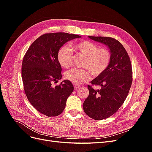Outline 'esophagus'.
Wrapping results in <instances>:
<instances>
[{"instance_id":"esophagus-1","label":"esophagus","mask_w":152,"mask_h":152,"mask_svg":"<svg viewBox=\"0 0 152 152\" xmlns=\"http://www.w3.org/2000/svg\"><path fill=\"white\" fill-rule=\"evenodd\" d=\"M73 86H74V88H75V89H77V88H79V87H80V85L75 84H73Z\"/></svg>"}]
</instances>
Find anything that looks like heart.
Segmentation results:
<instances>
[{"instance_id":"obj_1","label":"heart","mask_w":152,"mask_h":152,"mask_svg":"<svg viewBox=\"0 0 152 152\" xmlns=\"http://www.w3.org/2000/svg\"><path fill=\"white\" fill-rule=\"evenodd\" d=\"M76 52L86 56L83 67L86 69L73 68L65 73L66 79L72 83L80 84L91 79L92 73L98 77L108 68L112 59V54L107 48H99L98 45L88 40L79 41L72 45ZM58 61L62 67L70 68L72 65L73 53L67 46L59 48L57 53Z\"/></svg>"}]
</instances>
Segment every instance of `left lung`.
Segmentation results:
<instances>
[{"label": "left lung", "instance_id": "left-lung-1", "mask_svg": "<svg viewBox=\"0 0 152 152\" xmlns=\"http://www.w3.org/2000/svg\"><path fill=\"white\" fill-rule=\"evenodd\" d=\"M89 38L107 45L112 54L108 68L91 82L100 89L87 86L89 94L83 103L87 115L99 121L112 116L122 105L132 84V70L129 56L119 41L107 37Z\"/></svg>", "mask_w": 152, "mask_h": 152}]
</instances>
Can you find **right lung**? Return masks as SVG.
Returning <instances> with one entry per match:
<instances>
[{
    "instance_id": "right-lung-1",
    "label": "right lung",
    "mask_w": 152,
    "mask_h": 152,
    "mask_svg": "<svg viewBox=\"0 0 152 152\" xmlns=\"http://www.w3.org/2000/svg\"><path fill=\"white\" fill-rule=\"evenodd\" d=\"M80 35L64 32L41 35L31 44L23 59L21 74L24 91L31 104L48 117H56L65 108L74 89L68 80L53 86L62 77L57 53L62 45Z\"/></svg>"
}]
</instances>
